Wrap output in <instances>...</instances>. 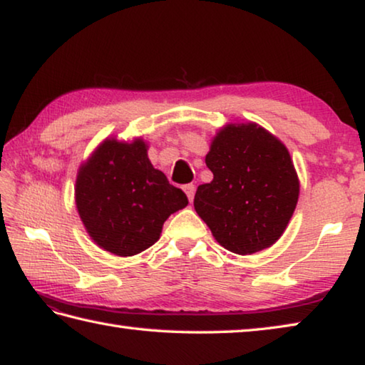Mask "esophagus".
Returning <instances> with one entry per match:
<instances>
[{"mask_svg": "<svg viewBox=\"0 0 365 365\" xmlns=\"http://www.w3.org/2000/svg\"><path fill=\"white\" fill-rule=\"evenodd\" d=\"M183 190H185V193H187L188 200H190V201H193V197H195V191H196V187H195V185H193V183L185 185Z\"/></svg>", "mask_w": 365, "mask_h": 365, "instance_id": "esophagus-1", "label": "esophagus"}]
</instances>
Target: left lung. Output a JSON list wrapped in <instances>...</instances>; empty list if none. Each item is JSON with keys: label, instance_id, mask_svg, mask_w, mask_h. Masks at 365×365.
I'll return each mask as SVG.
<instances>
[{"label": "left lung", "instance_id": "1", "mask_svg": "<svg viewBox=\"0 0 365 365\" xmlns=\"http://www.w3.org/2000/svg\"><path fill=\"white\" fill-rule=\"evenodd\" d=\"M206 165L214 178L197 187L195 209L217 243L235 255L274 245L299 196L287 146L257 123H228L214 137Z\"/></svg>", "mask_w": 365, "mask_h": 365}]
</instances>
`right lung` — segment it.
Here are the masks:
<instances>
[{
  "instance_id": "1",
  "label": "right lung",
  "mask_w": 365,
  "mask_h": 365,
  "mask_svg": "<svg viewBox=\"0 0 365 365\" xmlns=\"http://www.w3.org/2000/svg\"><path fill=\"white\" fill-rule=\"evenodd\" d=\"M76 205L91 240L127 257L156 243L164 222L188 197L153 168L143 140L108 138L80 165Z\"/></svg>"
}]
</instances>
